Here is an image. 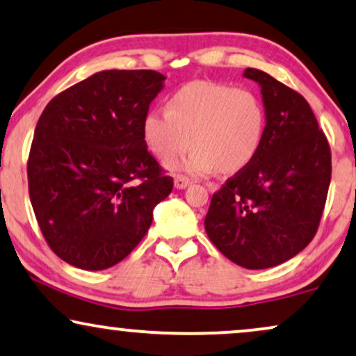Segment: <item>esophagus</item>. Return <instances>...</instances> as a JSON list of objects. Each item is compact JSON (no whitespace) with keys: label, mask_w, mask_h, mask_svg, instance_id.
<instances>
[{"label":"esophagus","mask_w":356,"mask_h":356,"mask_svg":"<svg viewBox=\"0 0 356 356\" xmlns=\"http://www.w3.org/2000/svg\"><path fill=\"white\" fill-rule=\"evenodd\" d=\"M188 184H191V181H188L186 175H175L174 177V186L175 188H179V191H181V188H186Z\"/></svg>","instance_id":"obj_1"}]
</instances>
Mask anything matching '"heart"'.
Instances as JSON below:
<instances>
[{
  "label": "heart",
  "mask_w": 356,
  "mask_h": 356,
  "mask_svg": "<svg viewBox=\"0 0 356 356\" xmlns=\"http://www.w3.org/2000/svg\"><path fill=\"white\" fill-rule=\"evenodd\" d=\"M169 108L152 106L143 116V141L168 163L193 146L172 170L232 175L253 163L266 134V108L248 88L218 82H191L170 95Z\"/></svg>",
  "instance_id": "1"
}]
</instances>
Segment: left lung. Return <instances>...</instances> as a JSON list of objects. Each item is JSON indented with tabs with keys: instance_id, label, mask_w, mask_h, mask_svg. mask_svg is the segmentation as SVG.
Wrapping results in <instances>:
<instances>
[{
	"instance_id": "1",
	"label": "left lung",
	"mask_w": 356,
	"mask_h": 356,
	"mask_svg": "<svg viewBox=\"0 0 356 356\" xmlns=\"http://www.w3.org/2000/svg\"><path fill=\"white\" fill-rule=\"evenodd\" d=\"M243 77L261 87L266 134L253 163L213 193L205 232L238 266L266 269L294 258L316 235L332 157L302 95L263 70L246 69Z\"/></svg>"
}]
</instances>
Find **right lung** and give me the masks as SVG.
I'll use <instances>...</instances> for the list:
<instances>
[{"mask_svg": "<svg viewBox=\"0 0 356 356\" xmlns=\"http://www.w3.org/2000/svg\"><path fill=\"white\" fill-rule=\"evenodd\" d=\"M164 80L154 70H102L40 115L28 161L31 204L47 245L72 266L118 264L172 192L141 133Z\"/></svg>", "mask_w": 356, "mask_h": 356, "instance_id": "obj_1", "label": "right lung"}]
</instances>
